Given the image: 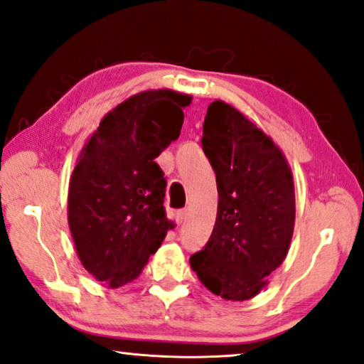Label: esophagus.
Here are the masks:
<instances>
[{
  "label": "esophagus",
  "mask_w": 364,
  "mask_h": 364,
  "mask_svg": "<svg viewBox=\"0 0 364 364\" xmlns=\"http://www.w3.org/2000/svg\"><path fill=\"white\" fill-rule=\"evenodd\" d=\"M186 209H181V210H178V213L175 214V222H176V224L178 225H180V224H183V220L184 219H186Z\"/></svg>",
  "instance_id": "34e87169"
}]
</instances>
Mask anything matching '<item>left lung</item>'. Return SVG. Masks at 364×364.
<instances>
[{
    "label": "left lung",
    "instance_id": "left-lung-1",
    "mask_svg": "<svg viewBox=\"0 0 364 364\" xmlns=\"http://www.w3.org/2000/svg\"><path fill=\"white\" fill-rule=\"evenodd\" d=\"M200 144L219 203L209 242L189 264L215 296L252 299L289 250L296 219L291 168L273 140L224 101L209 105Z\"/></svg>",
    "mask_w": 364,
    "mask_h": 364
}]
</instances>
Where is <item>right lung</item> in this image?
Returning <instances> with one entry per match:
<instances>
[{"label": "right lung", "instance_id": "add662e5", "mask_svg": "<svg viewBox=\"0 0 364 364\" xmlns=\"http://www.w3.org/2000/svg\"><path fill=\"white\" fill-rule=\"evenodd\" d=\"M191 96L154 90L102 117L78 156L68 188V225L86 271L109 287L134 281L173 222L165 173L155 159L180 137Z\"/></svg>", "mask_w": 364, "mask_h": 364}]
</instances>
